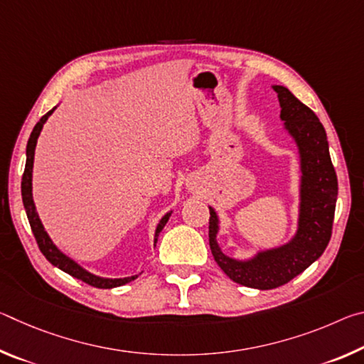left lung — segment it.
Returning a JSON list of instances; mask_svg holds the SVG:
<instances>
[{"label":"left lung","mask_w":364,"mask_h":364,"mask_svg":"<svg viewBox=\"0 0 364 364\" xmlns=\"http://www.w3.org/2000/svg\"><path fill=\"white\" fill-rule=\"evenodd\" d=\"M274 91L278 93L281 119L297 141L301 156L304 178L297 236L284 247L263 252L249 263H239L221 254L215 241L218 223L212 208L208 220V244L218 267L237 284L260 291L287 284L323 255L332 236L338 189L323 123L284 86H274Z\"/></svg>","instance_id":"obj_1"}]
</instances>
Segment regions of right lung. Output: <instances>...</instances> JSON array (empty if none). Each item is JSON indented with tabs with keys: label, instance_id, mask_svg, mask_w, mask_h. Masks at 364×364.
Instances as JSON below:
<instances>
[{
	"label": "right lung",
	"instance_id": "add662e5",
	"mask_svg": "<svg viewBox=\"0 0 364 364\" xmlns=\"http://www.w3.org/2000/svg\"><path fill=\"white\" fill-rule=\"evenodd\" d=\"M53 110H49L48 114L41 117L40 122L35 125L32 134H30L28 143H27L26 170H23V175H22V186H21L22 188V202H23V207H26L27 218H28L30 228H32L35 241H36V244H38V249L41 250V254L46 257V260L49 263H53L54 267H58L59 269L65 271L67 274L73 276V278L86 282V284L97 287V289H112V287H119V286L127 284V282L136 279L138 276H132V278H123V279H102V278H97V276H95V274H90L88 271H85L83 268H80L75 262L70 260V258H67L63 254V252H59L56 245L51 242V239L48 237L45 228H43V225H41L38 215H36L35 204H33V199H32V168H33L35 146H36V139H38V136H40L43 123L48 120V117L53 114ZM168 217H170V213H167L162 220H160V223L157 226V231H156V242H157L159 232L164 230L165 223L168 221Z\"/></svg>",
	"mask_w": 364,
	"mask_h": 364
}]
</instances>
